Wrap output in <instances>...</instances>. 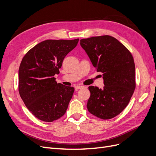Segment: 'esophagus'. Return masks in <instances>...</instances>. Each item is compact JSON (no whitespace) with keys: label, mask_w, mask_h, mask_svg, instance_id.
Returning a JSON list of instances; mask_svg holds the SVG:
<instances>
[{"label":"esophagus","mask_w":156,"mask_h":156,"mask_svg":"<svg viewBox=\"0 0 156 156\" xmlns=\"http://www.w3.org/2000/svg\"><path fill=\"white\" fill-rule=\"evenodd\" d=\"M84 87L83 86V85H77V86L75 87V88L76 89V90H78V89H81V88H84Z\"/></svg>","instance_id":"obj_1"}]
</instances>
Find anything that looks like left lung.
Returning a JSON list of instances; mask_svg holds the SVG:
<instances>
[{"label":"left lung","mask_w":156,"mask_h":156,"mask_svg":"<svg viewBox=\"0 0 156 156\" xmlns=\"http://www.w3.org/2000/svg\"><path fill=\"white\" fill-rule=\"evenodd\" d=\"M80 44L97 72L103 73L104 83L102 88L88 87V110L101 119H112L128 105L135 89L133 56L119 40L108 35L81 39Z\"/></svg>","instance_id":"1"}]
</instances>
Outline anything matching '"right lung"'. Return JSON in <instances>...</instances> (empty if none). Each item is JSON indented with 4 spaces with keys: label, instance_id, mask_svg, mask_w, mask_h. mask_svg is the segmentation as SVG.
<instances>
[{
    "label": "right lung",
    "instance_id": "add662e5",
    "mask_svg": "<svg viewBox=\"0 0 156 156\" xmlns=\"http://www.w3.org/2000/svg\"><path fill=\"white\" fill-rule=\"evenodd\" d=\"M78 41L45 40L23 56L19 68V93L29 111L40 120L53 122L66 112L75 89L57 83L54 76Z\"/></svg>",
    "mask_w": 156,
    "mask_h": 156
}]
</instances>
